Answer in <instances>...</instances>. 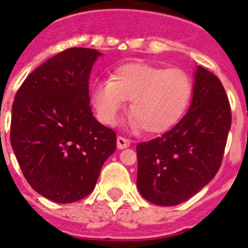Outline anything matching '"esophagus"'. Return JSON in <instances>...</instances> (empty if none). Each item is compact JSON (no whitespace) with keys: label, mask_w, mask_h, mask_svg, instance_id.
I'll use <instances>...</instances> for the list:
<instances>
[{"label":"esophagus","mask_w":248,"mask_h":248,"mask_svg":"<svg viewBox=\"0 0 248 248\" xmlns=\"http://www.w3.org/2000/svg\"><path fill=\"white\" fill-rule=\"evenodd\" d=\"M129 145H130V140L125 139V138H123V137H118V139H117V148L119 149V150H122V149L128 148Z\"/></svg>","instance_id":"obj_1"}]
</instances>
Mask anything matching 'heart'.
<instances>
[{
	"label": "heart",
	"mask_w": 248,
	"mask_h": 248,
	"mask_svg": "<svg viewBox=\"0 0 248 248\" xmlns=\"http://www.w3.org/2000/svg\"><path fill=\"white\" fill-rule=\"evenodd\" d=\"M192 95V80L180 68L146 63L120 65L111 79L93 84L91 100L98 118L113 125L130 102V125L151 134L168 131L183 118Z\"/></svg>",
	"instance_id": "b5f03b06"
}]
</instances>
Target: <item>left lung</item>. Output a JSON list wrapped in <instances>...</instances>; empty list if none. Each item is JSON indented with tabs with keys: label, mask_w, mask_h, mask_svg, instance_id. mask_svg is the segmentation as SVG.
I'll return each mask as SVG.
<instances>
[{
	"label": "left lung",
	"mask_w": 248,
	"mask_h": 248,
	"mask_svg": "<svg viewBox=\"0 0 248 248\" xmlns=\"http://www.w3.org/2000/svg\"><path fill=\"white\" fill-rule=\"evenodd\" d=\"M187 113L161 137L137 145V186L159 206L185 202L205 187L222 161L231 109L217 77L201 65L194 73Z\"/></svg>",
	"instance_id": "8db88e82"
}]
</instances>
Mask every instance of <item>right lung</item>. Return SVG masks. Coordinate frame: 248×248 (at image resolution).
<instances>
[{"label": "right lung", "instance_id": "add662e5", "mask_svg": "<svg viewBox=\"0 0 248 248\" xmlns=\"http://www.w3.org/2000/svg\"><path fill=\"white\" fill-rule=\"evenodd\" d=\"M69 48L26 78L12 105L11 145L32 189L48 200L71 203L95 187L117 135L92 113L89 76L102 56Z\"/></svg>", "mask_w": 248, "mask_h": 248}]
</instances>
